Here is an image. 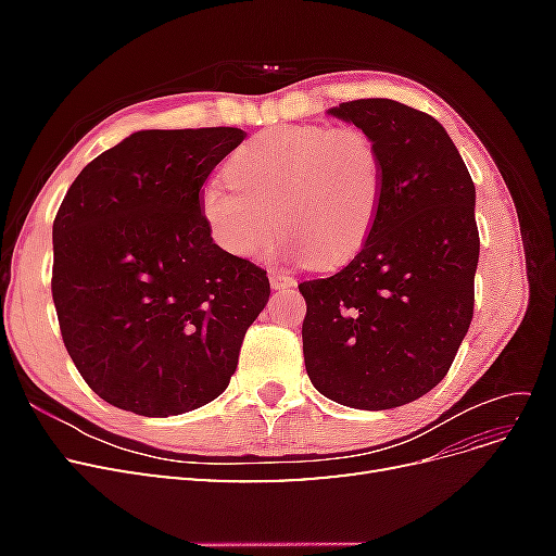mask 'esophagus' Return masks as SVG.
<instances>
[{
    "mask_svg": "<svg viewBox=\"0 0 556 556\" xmlns=\"http://www.w3.org/2000/svg\"><path fill=\"white\" fill-rule=\"evenodd\" d=\"M268 278H271V285L276 290H290L296 285V280L292 276L282 274V271H271V274H268Z\"/></svg>",
    "mask_w": 556,
    "mask_h": 556,
    "instance_id": "34e87169",
    "label": "esophagus"
}]
</instances>
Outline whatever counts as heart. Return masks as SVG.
<instances>
[{
	"label": "heart",
	"instance_id": "1",
	"mask_svg": "<svg viewBox=\"0 0 556 556\" xmlns=\"http://www.w3.org/2000/svg\"><path fill=\"white\" fill-rule=\"evenodd\" d=\"M225 178L229 188L201 190L217 245L255 257L271 248L278 227L292 255L323 268L359 255L384 197L382 153L359 127H268L233 150Z\"/></svg>",
	"mask_w": 556,
	"mask_h": 556
}]
</instances>
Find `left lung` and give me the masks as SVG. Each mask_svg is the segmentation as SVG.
<instances>
[{
    "label": "left lung",
    "instance_id": "8db88e82",
    "mask_svg": "<svg viewBox=\"0 0 556 556\" xmlns=\"http://www.w3.org/2000/svg\"><path fill=\"white\" fill-rule=\"evenodd\" d=\"M329 113L378 143L384 197L359 255L339 274L299 282L306 371L341 406L387 410L447 376L473 319L476 188L429 113L394 99H355Z\"/></svg>",
    "mask_w": 556,
    "mask_h": 556
}]
</instances>
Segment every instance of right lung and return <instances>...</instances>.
Wrapping results in <instances>:
<instances>
[{
  "mask_svg": "<svg viewBox=\"0 0 556 556\" xmlns=\"http://www.w3.org/2000/svg\"><path fill=\"white\" fill-rule=\"evenodd\" d=\"M243 139L237 127L137 131L62 199L50 278L62 341L115 408L188 413L237 371L271 285L262 266L213 243L201 190Z\"/></svg>",
  "mask_w": 556,
  "mask_h": 556,
  "instance_id": "obj_1",
  "label": "right lung"
}]
</instances>
